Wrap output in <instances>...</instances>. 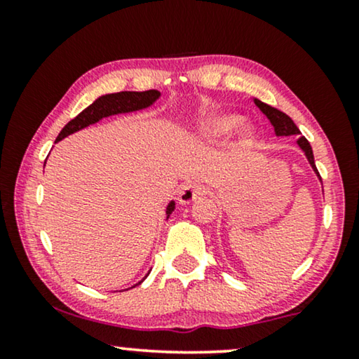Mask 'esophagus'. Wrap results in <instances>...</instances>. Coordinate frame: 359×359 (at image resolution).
I'll list each match as a JSON object with an SVG mask.
<instances>
[{
    "instance_id": "obj_1",
    "label": "esophagus",
    "mask_w": 359,
    "mask_h": 359,
    "mask_svg": "<svg viewBox=\"0 0 359 359\" xmlns=\"http://www.w3.org/2000/svg\"><path fill=\"white\" fill-rule=\"evenodd\" d=\"M208 193V188L204 184H198V183H189L184 184L183 188L180 189L178 194V201L180 204H191L193 201H196L199 196H203Z\"/></svg>"
}]
</instances>
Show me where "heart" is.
I'll return each mask as SVG.
<instances>
[{"label":"heart","mask_w":359,"mask_h":359,"mask_svg":"<svg viewBox=\"0 0 359 359\" xmlns=\"http://www.w3.org/2000/svg\"><path fill=\"white\" fill-rule=\"evenodd\" d=\"M240 123V117L235 114H214L204 119L198 126V134L205 140H220L225 135H229L235 127ZM238 135L243 142H250L253 139V129L248 124H241L238 126Z\"/></svg>","instance_id":"heart-1"}]
</instances>
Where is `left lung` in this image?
<instances>
[{
    "instance_id": "8db88e82",
    "label": "left lung",
    "mask_w": 359,
    "mask_h": 359,
    "mask_svg": "<svg viewBox=\"0 0 359 359\" xmlns=\"http://www.w3.org/2000/svg\"><path fill=\"white\" fill-rule=\"evenodd\" d=\"M253 101H255V104L259 107V111H262L263 114L268 117L269 122H271V126L274 127V134H276L278 137H283V135H299V134H301V130L297 129V126L294 124V121L287 114H284V112L276 109V107H273V106H269V104H264V102L257 100V97H253ZM297 145H299V149L304 151V155H306V158H307L309 163H311L313 173H316L318 176V180L322 181L320 175H318V171H317L316 161H313L312 147L307 142L306 137H299Z\"/></svg>"
}]
</instances>
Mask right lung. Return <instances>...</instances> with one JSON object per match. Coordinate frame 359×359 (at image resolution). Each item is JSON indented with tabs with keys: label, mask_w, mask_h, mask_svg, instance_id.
I'll return each mask as SVG.
<instances>
[{
	"label": "right lung",
	"mask_w": 359,
	"mask_h": 359,
	"mask_svg": "<svg viewBox=\"0 0 359 359\" xmlns=\"http://www.w3.org/2000/svg\"><path fill=\"white\" fill-rule=\"evenodd\" d=\"M160 97V91L149 90V91H121V93H111V95H102L97 100L83 109L75 119H72L68 124L63 127L60 134H58L55 142H60L65 137L72 135L73 132H78L85 127L96 124L101 119L116 114H127V112H135L150 107L154 102ZM46 166V163H43ZM175 210V201H170L166 205V219L170 217L171 212ZM147 278V276H145ZM144 278V279H145ZM144 279L134 284L132 287L139 286L140 283H144ZM129 287V289H132Z\"/></svg>",
	"instance_id": "1"
}]
</instances>
